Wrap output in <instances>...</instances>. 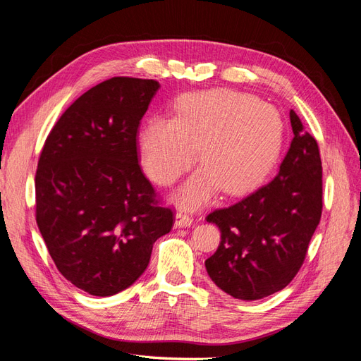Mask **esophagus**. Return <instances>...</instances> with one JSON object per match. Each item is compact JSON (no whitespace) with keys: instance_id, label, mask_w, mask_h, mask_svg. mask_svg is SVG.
<instances>
[{"instance_id":"34e87169","label":"esophagus","mask_w":361,"mask_h":361,"mask_svg":"<svg viewBox=\"0 0 361 361\" xmlns=\"http://www.w3.org/2000/svg\"><path fill=\"white\" fill-rule=\"evenodd\" d=\"M194 218L187 211H178L176 214V227H190Z\"/></svg>"}]
</instances>
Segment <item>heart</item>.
<instances>
[{
    "instance_id": "heart-1",
    "label": "heart",
    "mask_w": 361,
    "mask_h": 361,
    "mask_svg": "<svg viewBox=\"0 0 361 361\" xmlns=\"http://www.w3.org/2000/svg\"><path fill=\"white\" fill-rule=\"evenodd\" d=\"M281 143L276 108L232 90L185 94L174 118L150 117L138 137L141 164L162 187L190 170L200 147L204 166L179 192L188 206L206 202L220 187L227 194L253 187L269 171Z\"/></svg>"
}]
</instances>
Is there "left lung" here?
Here are the masks:
<instances>
[{
	"label": "left lung",
	"instance_id": "1",
	"mask_svg": "<svg viewBox=\"0 0 361 361\" xmlns=\"http://www.w3.org/2000/svg\"><path fill=\"white\" fill-rule=\"evenodd\" d=\"M293 140L277 176L206 220L221 241L207 257L215 285L238 300H260L286 288L307 256L322 215V162L318 141L293 110Z\"/></svg>",
	"mask_w": 361,
	"mask_h": 361
}]
</instances>
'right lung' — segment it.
Masks as SVG:
<instances>
[{
    "label": "right lung",
    "instance_id": "add662e5",
    "mask_svg": "<svg viewBox=\"0 0 361 361\" xmlns=\"http://www.w3.org/2000/svg\"><path fill=\"white\" fill-rule=\"evenodd\" d=\"M155 80L114 76L92 87L48 134L36 171V221L60 274L110 297L149 265L174 214L138 164L140 120Z\"/></svg>",
    "mask_w": 361,
    "mask_h": 361
}]
</instances>
